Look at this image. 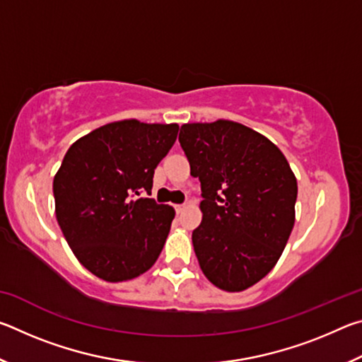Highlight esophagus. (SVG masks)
<instances>
[{"instance_id":"1","label":"esophagus","mask_w":362,"mask_h":362,"mask_svg":"<svg viewBox=\"0 0 362 362\" xmlns=\"http://www.w3.org/2000/svg\"><path fill=\"white\" fill-rule=\"evenodd\" d=\"M185 209H187V204H177V206H175V211L179 212V214L183 212Z\"/></svg>"}]
</instances>
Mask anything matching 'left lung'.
<instances>
[{
  "instance_id": "obj_1",
  "label": "left lung",
  "mask_w": 362,
  "mask_h": 362,
  "mask_svg": "<svg viewBox=\"0 0 362 362\" xmlns=\"http://www.w3.org/2000/svg\"><path fill=\"white\" fill-rule=\"evenodd\" d=\"M179 142L203 192V220L192 235L199 267L218 289L246 291L272 272L289 240L296 175L272 140L241 122H187Z\"/></svg>"
}]
</instances>
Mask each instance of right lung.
Listing matches in <instances>:
<instances>
[{
	"label": "right lung",
	"instance_id": "obj_1",
	"mask_svg": "<svg viewBox=\"0 0 362 362\" xmlns=\"http://www.w3.org/2000/svg\"><path fill=\"white\" fill-rule=\"evenodd\" d=\"M179 124L122 119L73 144L54 175L56 217L79 263L108 283L155 265L175 217L151 198L153 174L175 144Z\"/></svg>",
	"mask_w": 362,
	"mask_h": 362
}]
</instances>
